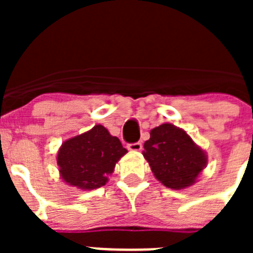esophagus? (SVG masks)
<instances>
[{"label": "esophagus", "instance_id": "esophagus-1", "mask_svg": "<svg viewBox=\"0 0 253 253\" xmlns=\"http://www.w3.org/2000/svg\"><path fill=\"white\" fill-rule=\"evenodd\" d=\"M128 149L129 151H134V152H138L142 149V143L137 142V143H130L128 144Z\"/></svg>", "mask_w": 253, "mask_h": 253}]
</instances>
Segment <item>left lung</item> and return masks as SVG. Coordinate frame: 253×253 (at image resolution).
Masks as SVG:
<instances>
[{
    "instance_id": "left-lung-1",
    "label": "left lung",
    "mask_w": 253,
    "mask_h": 253,
    "mask_svg": "<svg viewBox=\"0 0 253 253\" xmlns=\"http://www.w3.org/2000/svg\"><path fill=\"white\" fill-rule=\"evenodd\" d=\"M143 156L154 177L169 189L182 190L196 182L207 167V152L184 129L166 123L151 130Z\"/></svg>"
}]
</instances>
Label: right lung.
Masks as SVG:
<instances>
[{"label": "right lung", "mask_w": 253, "mask_h": 253, "mask_svg": "<svg viewBox=\"0 0 253 253\" xmlns=\"http://www.w3.org/2000/svg\"><path fill=\"white\" fill-rule=\"evenodd\" d=\"M126 152L119 138L113 137L105 126L97 124L62 143L57 156L59 175L71 186L97 189L109 181V175Z\"/></svg>", "instance_id": "right-lung-1"}]
</instances>
